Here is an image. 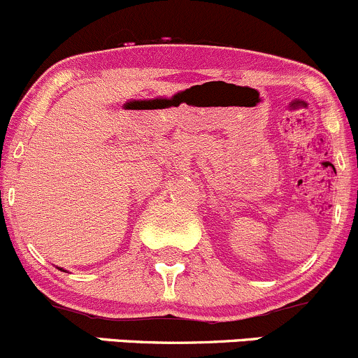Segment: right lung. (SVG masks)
Segmentation results:
<instances>
[{
  "label": "right lung",
  "instance_id": "1",
  "mask_svg": "<svg viewBox=\"0 0 358 358\" xmlns=\"http://www.w3.org/2000/svg\"><path fill=\"white\" fill-rule=\"evenodd\" d=\"M61 270H62V268H61Z\"/></svg>",
  "mask_w": 358,
  "mask_h": 358
}]
</instances>
